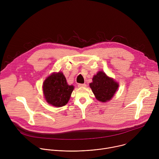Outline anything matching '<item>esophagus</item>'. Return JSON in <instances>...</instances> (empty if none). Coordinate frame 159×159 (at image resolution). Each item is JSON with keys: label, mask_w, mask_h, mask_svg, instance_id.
Here are the masks:
<instances>
[{"label": "esophagus", "mask_w": 159, "mask_h": 159, "mask_svg": "<svg viewBox=\"0 0 159 159\" xmlns=\"http://www.w3.org/2000/svg\"><path fill=\"white\" fill-rule=\"evenodd\" d=\"M79 87H86V84H79L78 85Z\"/></svg>", "instance_id": "esophagus-1"}]
</instances>
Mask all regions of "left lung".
Listing matches in <instances>:
<instances>
[{"instance_id":"1","label":"left lung","mask_w":159,"mask_h":159,"mask_svg":"<svg viewBox=\"0 0 159 159\" xmlns=\"http://www.w3.org/2000/svg\"><path fill=\"white\" fill-rule=\"evenodd\" d=\"M89 85L96 98L102 102L110 101L119 87L118 82L107 76L102 71H99L93 77V82L90 83Z\"/></svg>"}]
</instances>
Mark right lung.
Segmentation results:
<instances>
[{
	"label": "right lung",
	"instance_id": "add662e5",
	"mask_svg": "<svg viewBox=\"0 0 159 159\" xmlns=\"http://www.w3.org/2000/svg\"><path fill=\"white\" fill-rule=\"evenodd\" d=\"M74 89L73 85H68L62 72L53 73L43 84L45 100L55 107H61L67 104Z\"/></svg>",
	"mask_w": 159,
	"mask_h": 159
}]
</instances>
